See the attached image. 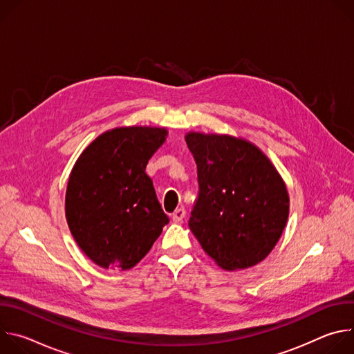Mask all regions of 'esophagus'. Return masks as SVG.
Returning <instances> with one entry per match:
<instances>
[{
    "mask_svg": "<svg viewBox=\"0 0 354 354\" xmlns=\"http://www.w3.org/2000/svg\"><path fill=\"white\" fill-rule=\"evenodd\" d=\"M185 216H186V212H185V209H182V207H180V209H176V210L171 214L174 223H182L183 218H185Z\"/></svg>",
    "mask_w": 354,
    "mask_h": 354,
    "instance_id": "obj_1",
    "label": "esophagus"
}]
</instances>
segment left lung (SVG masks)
<instances>
[{
	"instance_id": "1",
	"label": "left lung",
	"mask_w": 354,
	"mask_h": 354,
	"mask_svg": "<svg viewBox=\"0 0 354 354\" xmlns=\"http://www.w3.org/2000/svg\"><path fill=\"white\" fill-rule=\"evenodd\" d=\"M198 197L189 228L224 270L261 263L286 227L290 197L263 151L241 137L189 131Z\"/></svg>"
}]
</instances>
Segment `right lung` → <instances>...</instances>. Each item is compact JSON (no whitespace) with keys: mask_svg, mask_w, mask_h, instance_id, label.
Instances as JSON below:
<instances>
[{"mask_svg":"<svg viewBox=\"0 0 354 354\" xmlns=\"http://www.w3.org/2000/svg\"><path fill=\"white\" fill-rule=\"evenodd\" d=\"M167 136L164 127H116L97 136L75 161L66 218L75 242L97 266L134 268L169 223L145 174Z\"/></svg>","mask_w":354,"mask_h":354,"instance_id":"add662e5","label":"right lung"}]
</instances>
